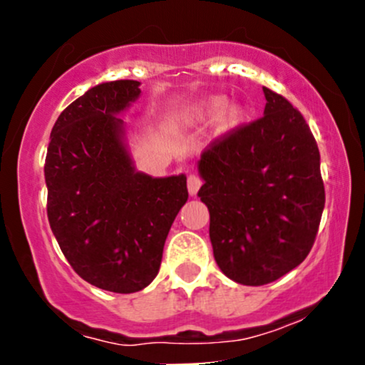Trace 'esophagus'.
Masks as SVG:
<instances>
[{"mask_svg": "<svg viewBox=\"0 0 365 365\" xmlns=\"http://www.w3.org/2000/svg\"><path fill=\"white\" fill-rule=\"evenodd\" d=\"M200 185H202V180H200V177H197V175H188V177H187V188H188V194H190V195H195L197 192H199Z\"/></svg>", "mask_w": 365, "mask_h": 365, "instance_id": "34e87169", "label": "esophagus"}]
</instances>
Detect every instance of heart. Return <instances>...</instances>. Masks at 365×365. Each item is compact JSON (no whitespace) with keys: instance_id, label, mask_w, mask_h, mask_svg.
I'll use <instances>...</instances> for the list:
<instances>
[{"instance_id":"heart-1","label":"heart","mask_w":365,"mask_h":365,"mask_svg":"<svg viewBox=\"0 0 365 365\" xmlns=\"http://www.w3.org/2000/svg\"><path fill=\"white\" fill-rule=\"evenodd\" d=\"M225 108V99L223 98H215L209 99V101H204L200 104H197L194 110L190 111V120L192 121H209L215 120L216 116L220 117V128L221 130H230L233 127H237L240 123L242 118H244V111L242 108L238 106H228L226 110ZM224 113H221L220 111Z\"/></svg>"}]
</instances>
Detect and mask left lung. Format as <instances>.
I'll return each instance as SVG.
<instances>
[{
	"instance_id": "1",
	"label": "left lung",
	"mask_w": 365,
	"mask_h": 365,
	"mask_svg": "<svg viewBox=\"0 0 365 365\" xmlns=\"http://www.w3.org/2000/svg\"><path fill=\"white\" fill-rule=\"evenodd\" d=\"M264 116L216 137L199 161L212 252L233 282H276L311 252L322 209L321 156L304 116L262 87Z\"/></svg>"
}]
</instances>
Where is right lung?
Returning a JSON list of instances; mask_svg holds the SVG:
<instances>
[{
  "mask_svg": "<svg viewBox=\"0 0 365 365\" xmlns=\"http://www.w3.org/2000/svg\"><path fill=\"white\" fill-rule=\"evenodd\" d=\"M139 86L104 82L68 104L44 165L48 220L63 255L82 279L115 293L139 292L156 278L188 197L185 175L153 178L132 166L116 113L139 98Z\"/></svg>",
  "mask_w": 365,
  "mask_h": 365,
  "instance_id": "1",
  "label": "right lung"
}]
</instances>
